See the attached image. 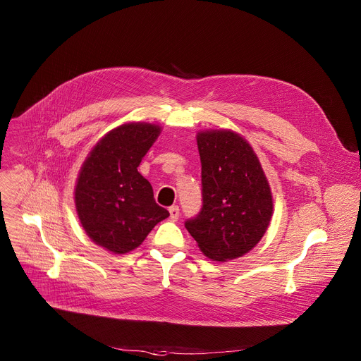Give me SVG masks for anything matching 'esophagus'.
<instances>
[{"label": "esophagus", "mask_w": 361, "mask_h": 361, "mask_svg": "<svg viewBox=\"0 0 361 361\" xmlns=\"http://www.w3.org/2000/svg\"><path fill=\"white\" fill-rule=\"evenodd\" d=\"M169 212H170V219H171L173 221H177L178 217H180V209H178V205H171V207L169 209Z\"/></svg>", "instance_id": "esophagus-1"}]
</instances>
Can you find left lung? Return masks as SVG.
Wrapping results in <instances>:
<instances>
[{"instance_id": "left-lung-1", "label": "left lung", "mask_w": 361, "mask_h": 361, "mask_svg": "<svg viewBox=\"0 0 361 361\" xmlns=\"http://www.w3.org/2000/svg\"><path fill=\"white\" fill-rule=\"evenodd\" d=\"M202 209L185 221L201 252L228 262L251 251L267 231L273 194L259 157L233 130L197 133Z\"/></svg>"}]
</instances>
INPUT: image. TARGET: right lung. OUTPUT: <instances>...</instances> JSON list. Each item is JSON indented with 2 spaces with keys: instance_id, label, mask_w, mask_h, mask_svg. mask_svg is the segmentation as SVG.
<instances>
[{
  "instance_id": "add662e5",
  "label": "right lung",
  "mask_w": 361,
  "mask_h": 361,
  "mask_svg": "<svg viewBox=\"0 0 361 361\" xmlns=\"http://www.w3.org/2000/svg\"><path fill=\"white\" fill-rule=\"evenodd\" d=\"M160 133L152 123L121 124L98 140L80 169L77 216L85 234L113 254L133 251L170 216L137 170Z\"/></svg>"
}]
</instances>
